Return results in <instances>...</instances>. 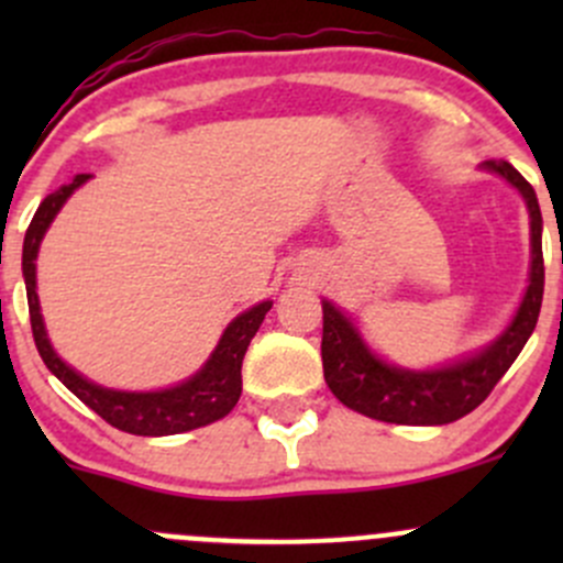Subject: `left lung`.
<instances>
[{"label": "left lung", "instance_id": "1", "mask_svg": "<svg viewBox=\"0 0 563 563\" xmlns=\"http://www.w3.org/2000/svg\"><path fill=\"white\" fill-rule=\"evenodd\" d=\"M487 172L501 174L523 192L531 214V277L518 316L507 332L487 345L474 360L457 362L452 367L430 373L397 371L371 354L362 343L360 332L332 302L323 299V334L321 360L323 378L343 406L391 424H446L474 411L493 387L501 382L526 340L537 327L544 291V258H542V212L537 192L528 181L504 161H487Z\"/></svg>", "mask_w": 563, "mask_h": 563}]
</instances>
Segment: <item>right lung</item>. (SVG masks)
Instances as JSON below:
<instances>
[{
	"label": "right lung",
	"mask_w": 563,
	"mask_h": 563,
	"mask_svg": "<svg viewBox=\"0 0 563 563\" xmlns=\"http://www.w3.org/2000/svg\"><path fill=\"white\" fill-rule=\"evenodd\" d=\"M89 179V174H78L70 185L59 187L56 192L43 198V203L37 207L35 218H32L30 229L24 236V280H26V299H30V321H32V334H35V345L43 356L45 367L65 384L73 395L81 402H87L98 417H103L111 428L124 430V433L133 435H174L185 433V430L203 428V424L214 422V419H223L231 408L236 406L242 395V360H245V351L253 340V334L258 332L261 321L269 313L272 302H261L255 308H250L247 313L229 323V329L220 338L218 349H214L212 360L203 365V371H198L190 382L179 384L174 389L163 391H113L103 389L98 384L87 382V378L78 376L76 371L65 365L59 356L51 349L48 338H45L43 316H40L37 305V291H35V258L40 240H43L45 229L51 225V220L56 218V212L62 209V203L70 198V192L76 187H81Z\"/></svg>",
	"instance_id": "1"
}]
</instances>
